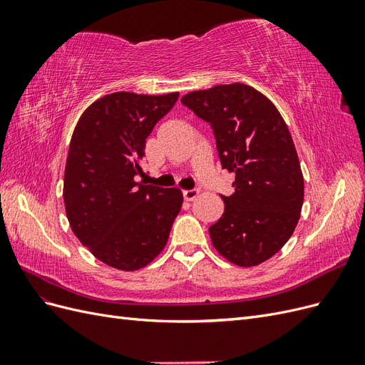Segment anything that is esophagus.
Here are the masks:
<instances>
[{"instance_id": "esophagus-1", "label": "esophagus", "mask_w": 365, "mask_h": 365, "mask_svg": "<svg viewBox=\"0 0 365 365\" xmlns=\"http://www.w3.org/2000/svg\"><path fill=\"white\" fill-rule=\"evenodd\" d=\"M197 193H200V192H197V189H190V190H184L182 196H184L185 201H193L195 197L197 196Z\"/></svg>"}]
</instances>
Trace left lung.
<instances>
[{
	"mask_svg": "<svg viewBox=\"0 0 365 365\" xmlns=\"http://www.w3.org/2000/svg\"><path fill=\"white\" fill-rule=\"evenodd\" d=\"M181 103L213 129L220 165L236 175L208 228L213 245L239 267H256L280 251L302 213L304 181L289 129L269 98L244 83L193 91Z\"/></svg>",
	"mask_w": 365,
	"mask_h": 365,
	"instance_id": "left-lung-1",
	"label": "left lung"
}]
</instances>
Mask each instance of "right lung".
<instances>
[{
  "mask_svg": "<svg viewBox=\"0 0 365 365\" xmlns=\"http://www.w3.org/2000/svg\"><path fill=\"white\" fill-rule=\"evenodd\" d=\"M178 96L108 94L73 132L63 175L68 222L82 245L113 268L135 271L155 259L181 210V190L135 180L146 138Z\"/></svg>",
  "mask_w": 365,
  "mask_h": 365,
  "instance_id": "right-lung-1",
  "label": "right lung"
}]
</instances>
